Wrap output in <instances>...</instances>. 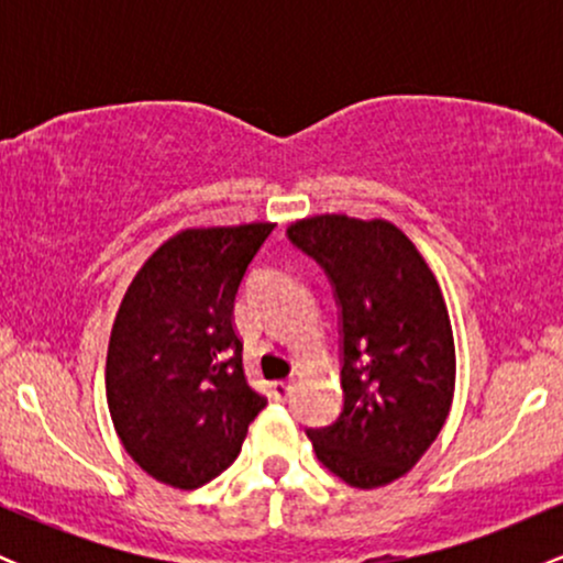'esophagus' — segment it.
I'll return each mask as SVG.
<instances>
[{"label":"esophagus","mask_w":563,"mask_h":563,"mask_svg":"<svg viewBox=\"0 0 563 563\" xmlns=\"http://www.w3.org/2000/svg\"><path fill=\"white\" fill-rule=\"evenodd\" d=\"M290 389H294L290 380H275V384L269 386V394H273V399H277V402H283V399H288Z\"/></svg>","instance_id":"obj_1"}]
</instances>
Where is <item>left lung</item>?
<instances>
[{
    "label": "left lung",
    "instance_id": "left-lung-1",
    "mask_svg": "<svg viewBox=\"0 0 563 563\" xmlns=\"http://www.w3.org/2000/svg\"><path fill=\"white\" fill-rule=\"evenodd\" d=\"M288 238L331 277L344 335V410L307 437L349 487H386L421 461L450 416L455 341L442 288L386 219L318 214L290 222Z\"/></svg>",
    "mask_w": 563,
    "mask_h": 563
}]
</instances>
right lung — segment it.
I'll use <instances>...</instances> for the list:
<instances>
[{"mask_svg":"<svg viewBox=\"0 0 563 563\" xmlns=\"http://www.w3.org/2000/svg\"><path fill=\"white\" fill-rule=\"evenodd\" d=\"M273 228L177 232L147 256L115 312L108 410L132 461L169 487L196 489L222 474L267 405L245 380L232 309Z\"/></svg>","mask_w":563,"mask_h":563,"instance_id":"add662e5","label":"right lung"}]
</instances>
